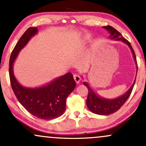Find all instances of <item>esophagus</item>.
<instances>
[{"instance_id": "1", "label": "esophagus", "mask_w": 146, "mask_h": 146, "mask_svg": "<svg viewBox=\"0 0 146 146\" xmlns=\"http://www.w3.org/2000/svg\"><path fill=\"white\" fill-rule=\"evenodd\" d=\"M73 78H74L75 82L76 83H79L80 82V80H81V78H80V76L78 74H74L73 75Z\"/></svg>"}]
</instances>
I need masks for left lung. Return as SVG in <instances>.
<instances>
[{
    "mask_svg": "<svg viewBox=\"0 0 146 146\" xmlns=\"http://www.w3.org/2000/svg\"><path fill=\"white\" fill-rule=\"evenodd\" d=\"M103 28H104L107 31H109V33H110L109 37L111 39L117 40H121L128 45L129 47L131 49L132 54H133L134 59L136 62L137 66L136 56H135V51H134L130 43L125 38H123L121 33L119 32L117 30L115 29V28H113V27L108 25V26L103 27ZM135 80H136V79H135ZM135 83V81L134 82L133 84L130 87V89L126 92V93H125L122 96L118 98L114 99V100H106V99L100 98V97L98 96V95L95 94L93 89L88 86V84L86 82H84V85L87 87L88 90V94L86 100L87 107H88V109L92 113L100 115H108L115 113V112H117V110L121 108L122 106L124 104L125 102L127 101V100L130 97L132 93V90L133 89Z\"/></svg>",
    "mask_w": 146,
    "mask_h": 146,
    "instance_id": "left-lung-1",
    "label": "left lung"
}]
</instances>
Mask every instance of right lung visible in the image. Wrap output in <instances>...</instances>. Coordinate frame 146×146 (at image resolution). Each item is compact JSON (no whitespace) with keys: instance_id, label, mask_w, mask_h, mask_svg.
<instances>
[{"instance_id":"1","label":"right lung","mask_w":146,"mask_h":146,"mask_svg":"<svg viewBox=\"0 0 146 146\" xmlns=\"http://www.w3.org/2000/svg\"><path fill=\"white\" fill-rule=\"evenodd\" d=\"M37 32L36 27L27 29L11 52L9 64L10 83L16 98L28 112L42 119H53L61 116L66 110V98L76 84L73 75L68 73L46 86L28 88L18 82L13 73V63L18 53Z\"/></svg>"}]
</instances>
